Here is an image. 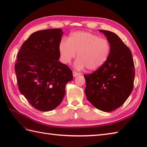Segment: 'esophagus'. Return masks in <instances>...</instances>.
Segmentation results:
<instances>
[{"label":"esophagus","instance_id":"1","mask_svg":"<svg viewBox=\"0 0 147 147\" xmlns=\"http://www.w3.org/2000/svg\"><path fill=\"white\" fill-rule=\"evenodd\" d=\"M73 76L75 77V76H78V75H80L81 73H78V72H76V71H73Z\"/></svg>","mask_w":147,"mask_h":147}]
</instances>
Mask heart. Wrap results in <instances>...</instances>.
<instances>
[{
    "mask_svg": "<svg viewBox=\"0 0 147 147\" xmlns=\"http://www.w3.org/2000/svg\"><path fill=\"white\" fill-rule=\"evenodd\" d=\"M61 59L64 64L69 63L78 53L79 59L76 67H86L89 71L98 69L107 61L111 53V44L105 38L86 32L71 33L67 40H62L59 46Z\"/></svg>",
    "mask_w": 147,
    "mask_h": 147,
    "instance_id": "obj_1",
    "label": "heart"
}]
</instances>
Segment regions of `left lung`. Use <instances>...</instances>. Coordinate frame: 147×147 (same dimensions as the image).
Returning a JSON list of instances; mask_svg holds the SVG:
<instances>
[{"mask_svg": "<svg viewBox=\"0 0 147 147\" xmlns=\"http://www.w3.org/2000/svg\"><path fill=\"white\" fill-rule=\"evenodd\" d=\"M111 44L107 61L98 69L84 75L85 94L96 109L111 112L123 105L134 86L135 69L132 54L116 34L99 30Z\"/></svg>", "mask_w": 147, "mask_h": 147, "instance_id": "8db88e82", "label": "left lung"}]
</instances>
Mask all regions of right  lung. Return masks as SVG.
Listing matches in <instances>:
<instances>
[{"label":"right lung","instance_id":"obj_1","mask_svg":"<svg viewBox=\"0 0 147 147\" xmlns=\"http://www.w3.org/2000/svg\"><path fill=\"white\" fill-rule=\"evenodd\" d=\"M59 28L34 32L24 42L15 64L19 90L30 104L41 111L55 109L65 95L73 71L58 60L63 32Z\"/></svg>","mask_w":147,"mask_h":147}]
</instances>
